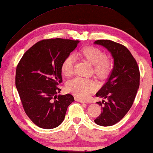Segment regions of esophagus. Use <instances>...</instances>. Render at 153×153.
<instances>
[{
  "instance_id": "1",
  "label": "esophagus",
  "mask_w": 153,
  "mask_h": 153,
  "mask_svg": "<svg viewBox=\"0 0 153 153\" xmlns=\"http://www.w3.org/2000/svg\"><path fill=\"white\" fill-rule=\"evenodd\" d=\"M74 100H75V101L81 102V103H87V102H85V101H84V100H82L79 99V98H78V97H75Z\"/></svg>"
}]
</instances>
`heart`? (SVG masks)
<instances>
[{
    "mask_svg": "<svg viewBox=\"0 0 153 153\" xmlns=\"http://www.w3.org/2000/svg\"><path fill=\"white\" fill-rule=\"evenodd\" d=\"M77 56L83 60H87L93 65V73L97 78L104 79L111 72L113 60L105 55V53L100 48L88 46L79 50ZM74 59L72 56L69 55L65 58L61 64V72L65 76H70L73 74ZM96 88L95 81L81 77H77L67 83L66 89L69 93L76 97L85 98L90 93Z\"/></svg>",
    "mask_w": 153,
    "mask_h": 153,
    "instance_id": "b5f03b06",
    "label": "heart"
}]
</instances>
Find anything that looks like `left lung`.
<instances>
[{
    "instance_id": "1",
    "label": "left lung",
    "mask_w": 153,
    "mask_h": 153,
    "mask_svg": "<svg viewBox=\"0 0 153 153\" xmlns=\"http://www.w3.org/2000/svg\"><path fill=\"white\" fill-rule=\"evenodd\" d=\"M94 43L106 48L114 59L107 82L96 93L97 97L106 98L108 101L97 102L102 106V111L95 120L100 126H111L122 120L132 106L139 87V68L124 45L108 39H99Z\"/></svg>"
}]
</instances>
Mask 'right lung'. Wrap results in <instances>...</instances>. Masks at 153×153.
Segmentation results:
<instances>
[{
  "label": "right lung",
  "mask_w": 153,
  "mask_h": 153,
  "mask_svg": "<svg viewBox=\"0 0 153 153\" xmlns=\"http://www.w3.org/2000/svg\"><path fill=\"white\" fill-rule=\"evenodd\" d=\"M79 40L61 38L39 41L25 52L16 70L15 85L23 108L32 122L41 128L53 129L63 121L70 94L60 95L61 64L74 51Z\"/></svg>",
  "instance_id": "add662e5"
}]
</instances>
